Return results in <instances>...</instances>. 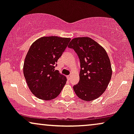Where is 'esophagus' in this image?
Segmentation results:
<instances>
[{
  "label": "esophagus",
  "instance_id": "34e87169",
  "mask_svg": "<svg viewBox=\"0 0 134 134\" xmlns=\"http://www.w3.org/2000/svg\"><path fill=\"white\" fill-rule=\"evenodd\" d=\"M67 79H68V80H70V77H71V76L70 75H69V76H67Z\"/></svg>",
  "mask_w": 134,
  "mask_h": 134
}]
</instances>
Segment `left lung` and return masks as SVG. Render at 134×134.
I'll list each match as a JSON object with an SVG mask.
<instances>
[{"label":"left lung","mask_w":134,"mask_h":134,"mask_svg":"<svg viewBox=\"0 0 134 134\" xmlns=\"http://www.w3.org/2000/svg\"><path fill=\"white\" fill-rule=\"evenodd\" d=\"M78 55L81 64L79 81L74 86L76 95L84 101H92L105 91L111 80L112 70L107 52L91 38H74L68 45Z\"/></svg>","instance_id":"obj_1"}]
</instances>
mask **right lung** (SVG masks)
I'll use <instances>...</instances> for the list:
<instances>
[{
  "label": "right lung",
  "mask_w": 134,
  "mask_h": 134,
  "mask_svg": "<svg viewBox=\"0 0 134 134\" xmlns=\"http://www.w3.org/2000/svg\"><path fill=\"white\" fill-rule=\"evenodd\" d=\"M70 40L69 38L43 36L35 41L29 49L23 73L30 91L39 99H54L66 84L65 77L55 67Z\"/></svg>",
  "instance_id": "right-lung-1"
}]
</instances>
